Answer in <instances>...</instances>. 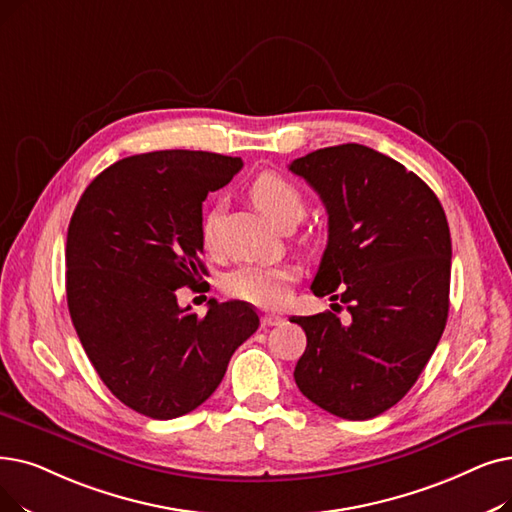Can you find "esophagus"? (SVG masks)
Here are the masks:
<instances>
[{"label":"esophagus","instance_id":"esophagus-1","mask_svg":"<svg viewBox=\"0 0 512 512\" xmlns=\"http://www.w3.org/2000/svg\"><path fill=\"white\" fill-rule=\"evenodd\" d=\"M261 324H263L265 328H270V326H280V324H282V318H280V316H276V314H265V316H261Z\"/></svg>","mask_w":512,"mask_h":512}]
</instances>
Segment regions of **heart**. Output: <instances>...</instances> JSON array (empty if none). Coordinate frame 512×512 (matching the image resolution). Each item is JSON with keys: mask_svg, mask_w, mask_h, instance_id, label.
<instances>
[{"mask_svg": "<svg viewBox=\"0 0 512 512\" xmlns=\"http://www.w3.org/2000/svg\"><path fill=\"white\" fill-rule=\"evenodd\" d=\"M249 196L253 205L270 217L278 228L295 226L305 215V196L297 184L286 177L265 171L257 175ZM219 236V211L211 209L201 226V238L207 249L217 247ZM295 282V272L286 265H268V263H244L232 270L224 280V291L228 297L251 303L263 309L282 307L291 297V284Z\"/></svg>", "mask_w": 512, "mask_h": 512, "instance_id": "b5f03b06", "label": "heart"}]
</instances>
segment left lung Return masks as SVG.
I'll return each instance as SVG.
<instances>
[{
  "label": "left lung",
  "instance_id": "obj_1",
  "mask_svg": "<svg viewBox=\"0 0 512 512\" xmlns=\"http://www.w3.org/2000/svg\"><path fill=\"white\" fill-rule=\"evenodd\" d=\"M288 169L328 213L311 291L351 314L349 324L332 311L291 318L307 337L295 383L322 410L368 420L412 389L446 328L448 219L416 173L362 144L320 148Z\"/></svg>",
  "mask_w": 512,
  "mask_h": 512
}]
</instances>
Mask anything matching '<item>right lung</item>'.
<instances>
[{
  "label": "right lung",
  "instance_id": "1",
  "mask_svg": "<svg viewBox=\"0 0 512 512\" xmlns=\"http://www.w3.org/2000/svg\"><path fill=\"white\" fill-rule=\"evenodd\" d=\"M203 150L136 154L85 188L66 234V303L79 341L117 399L169 420L217 389L232 353L259 328L244 301H209L207 316L177 288L207 274L203 201L240 171Z\"/></svg>",
  "mask_w": 512,
  "mask_h": 512
}]
</instances>
